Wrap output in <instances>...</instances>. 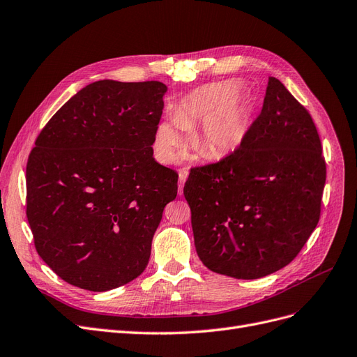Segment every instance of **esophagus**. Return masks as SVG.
Masks as SVG:
<instances>
[{"label": "esophagus", "mask_w": 357, "mask_h": 357, "mask_svg": "<svg viewBox=\"0 0 357 357\" xmlns=\"http://www.w3.org/2000/svg\"><path fill=\"white\" fill-rule=\"evenodd\" d=\"M189 173L186 169H181L178 173V195L183 193V188H184V181H186Z\"/></svg>", "instance_id": "34e87169"}]
</instances>
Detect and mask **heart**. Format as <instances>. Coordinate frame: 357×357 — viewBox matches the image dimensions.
I'll return each instance as SVG.
<instances>
[{
  "instance_id": "heart-1",
  "label": "heart",
  "mask_w": 357,
  "mask_h": 357,
  "mask_svg": "<svg viewBox=\"0 0 357 357\" xmlns=\"http://www.w3.org/2000/svg\"><path fill=\"white\" fill-rule=\"evenodd\" d=\"M196 122L195 139L202 137L215 155H226L247 140L252 109L248 96L238 81L227 79L205 84L184 96L176 109V118L159 122L155 130L153 151L159 162L171 165L178 161L186 144V130Z\"/></svg>"
}]
</instances>
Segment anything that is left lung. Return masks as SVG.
I'll use <instances>...</instances> for the list:
<instances>
[{
  "label": "left lung",
  "mask_w": 357,
  "mask_h": 357,
  "mask_svg": "<svg viewBox=\"0 0 357 357\" xmlns=\"http://www.w3.org/2000/svg\"><path fill=\"white\" fill-rule=\"evenodd\" d=\"M326 180L314 122L270 77L247 140L184 184L195 247L215 273L258 279L289 264L321 217Z\"/></svg>",
  "instance_id": "obj_1"
}]
</instances>
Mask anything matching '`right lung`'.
I'll list each match as a JSON object with an SVG mask.
<instances>
[{
	"label": "right lung",
	"mask_w": 357,
	"mask_h": 357,
	"mask_svg": "<svg viewBox=\"0 0 357 357\" xmlns=\"http://www.w3.org/2000/svg\"><path fill=\"white\" fill-rule=\"evenodd\" d=\"M167 85L96 81L61 106L26 165V215L35 248L81 289L126 285L149 263L178 174L153 158Z\"/></svg>",
	"instance_id": "obj_1"
}]
</instances>
